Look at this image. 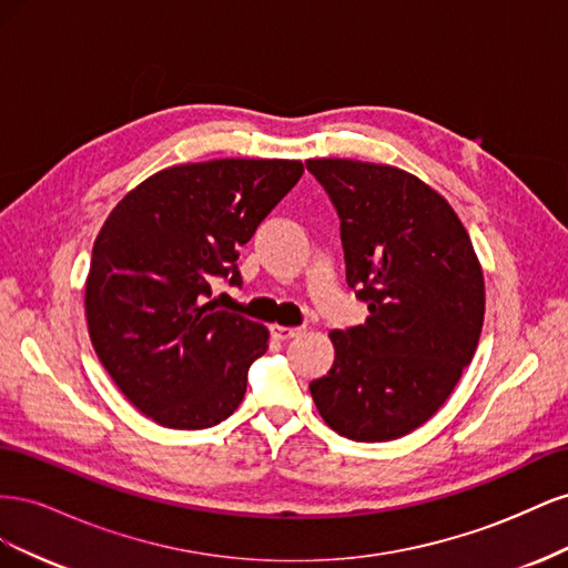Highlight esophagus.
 Returning <instances> with one entry per match:
<instances>
[{
	"instance_id": "34e87169",
	"label": "esophagus",
	"mask_w": 568,
	"mask_h": 568,
	"mask_svg": "<svg viewBox=\"0 0 568 568\" xmlns=\"http://www.w3.org/2000/svg\"><path fill=\"white\" fill-rule=\"evenodd\" d=\"M270 332H272V336H274V338L288 341V338H296V336H301L305 329H301V326H282V324H272V326H270Z\"/></svg>"
}]
</instances>
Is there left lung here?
Listing matches in <instances>:
<instances>
[{
	"label": "left lung",
	"mask_w": 568,
	"mask_h": 568,
	"mask_svg": "<svg viewBox=\"0 0 568 568\" xmlns=\"http://www.w3.org/2000/svg\"><path fill=\"white\" fill-rule=\"evenodd\" d=\"M341 217L346 282L367 320L334 329V365L311 384L326 426L359 443L400 438L432 419L476 353L486 284L462 220L407 170L311 159Z\"/></svg>",
	"instance_id": "8db88e82"
}]
</instances>
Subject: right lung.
<instances>
[{
    "label": "right lung",
    "instance_id": "obj_1",
    "mask_svg": "<svg viewBox=\"0 0 568 568\" xmlns=\"http://www.w3.org/2000/svg\"><path fill=\"white\" fill-rule=\"evenodd\" d=\"M303 175L301 161L217 159L159 170L115 203L92 248L84 317L125 398L168 428H209L244 400L261 322L215 311L239 248Z\"/></svg>",
    "mask_w": 568,
    "mask_h": 568
}]
</instances>
